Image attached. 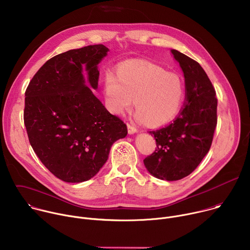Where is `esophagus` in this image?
I'll return each mask as SVG.
<instances>
[{
    "instance_id": "esophagus-1",
    "label": "esophagus",
    "mask_w": 250,
    "mask_h": 250,
    "mask_svg": "<svg viewBox=\"0 0 250 250\" xmlns=\"http://www.w3.org/2000/svg\"><path fill=\"white\" fill-rule=\"evenodd\" d=\"M126 125H127V131H128V133H129V134H133V133H136V132H137L136 127H135V126H133L132 125L127 124Z\"/></svg>"
}]
</instances>
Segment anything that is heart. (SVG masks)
I'll list each match as a JSON object with an SVG mask.
<instances>
[{
  "label": "heart",
  "instance_id": "b5f03b06",
  "mask_svg": "<svg viewBox=\"0 0 250 250\" xmlns=\"http://www.w3.org/2000/svg\"><path fill=\"white\" fill-rule=\"evenodd\" d=\"M105 108L121 116L132 105L135 119L149 126L170 123L179 114L185 99L183 79L153 63L129 61L122 64L117 75L108 72L104 80Z\"/></svg>",
  "mask_w": 250,
  "mask_h": 250
}]
</instances>
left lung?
<instances>
[{
  "instance_id": "obj_1",
  "label": "left lung",
  "mask_w": 250,
  "mask_h": 250,
  "mask_svg": "<svg viewBox=\"0 0 250 250\" xmlns=\"http://www.w3.org/2000/svg\"><path fill=\"white\" fill-rule=\"evenodd\" d=\"M171 53L183 71L186 103L173 123L149 131L154 135L157 149L144 163L158 179L176 181L190 175L208 152L217 126L218 100L197 61L175 49Z\"/></svg>"
}]
</instances>
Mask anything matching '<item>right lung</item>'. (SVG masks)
I'll list each match as a JSON object with an SVG mask.
<instances>
[{"instance_id":"1","label":"right lung","mask_w":250,"mask_h":250,"mask_svg":"<svg viewBox=\"0 0 250 250\" xmlns=\"http://www.w3.org/2000/svg\"><path fill=\"white\" fill-rule=\"evenodd\" d=\"M108 51L96 44L60 53L41 67L25 91L29 144L42 164L67 183L93 178L108 160L114 142L127 134L126 125L93 93L98 64Z\"/></svg>"}]
</instances>
